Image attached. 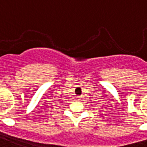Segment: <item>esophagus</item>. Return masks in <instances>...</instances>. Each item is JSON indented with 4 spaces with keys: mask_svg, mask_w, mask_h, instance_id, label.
Listing matches in <instances>:
<instances>
[{
    "mask_svg": "<svg viewBox=\"0 0 147 147\" xmlns=\"http://www.w3.org/2000/svg\"><path fill=\"white\" fill-rule=\"evenodd\" d=\"M79 98H81V97H80V96H77V99H78V100H79Z\"/></svg>",
    "mask_w": 147,
    "mask_h": 147,
    "instance_id": "1",
    "label": "esophagus"
}]
</instances>
